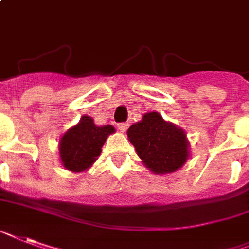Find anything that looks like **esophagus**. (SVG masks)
<instances>
[{"label":"esophagus","instance_id":"esophagus-1","mask_svg":"<svg viewBox=\"0 0 249 249\" xmlns=\"http://www.w3.org/2000/svg\"><path fill=\"white\" fill-rule=\"evenodd\" d=\"M128 128H129L128 123H120V124H118V129L121 131V133H125V131L128 130Z\"/></svg>","mask_w":249,"mask_h":249}]
</instances>
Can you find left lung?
Returning a JSON list of instances; mask_svg holds the SVG:
<instances>
[{"label":"left lung","mask_w":249,"mask_h":249,"mask_svg":"<svg viewBox=\"0 0 249 249\" xmlns=\"http://www.w3.org/2000/svg\"><path fill=\"white\" fill-rule=\"evenodd\" d=\"M126 134L144 166L156 175L176 172L189 160L190 143L185 130L157 111L144 114Z\"/></svg>","instance_id":"8db88e82"}]
</instances>
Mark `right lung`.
<instances>
[{
  "label": "right lung",
  "mask_w": 249,
  "mask_h": 249,
  "mask_svg": "<svg viewBox=\"0 0 249 249\" xmlns=\"http://www.w3.org/2000/svg\"><path fill=\"white\" fill-rule=\"evenodd\" d=\"M114 133L112 125L97 126L92 118L82 116L60 138L58 148L64 168L77 173L89 170L101 154L102 145L108 135Z\"/></svg>",
  "instance_id": "right-lung-1"
}]
</instances>
